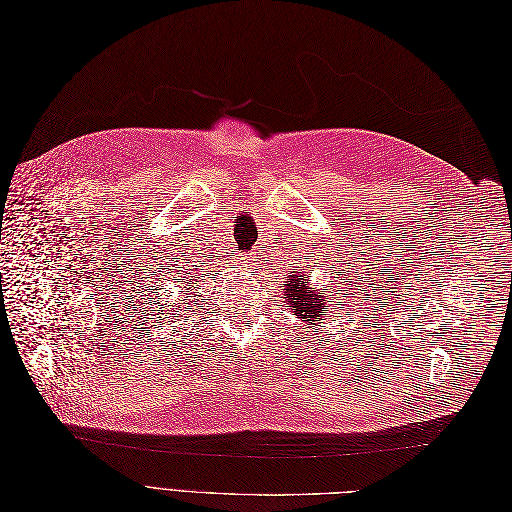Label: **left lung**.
<instances>
[{
    "instance_id": "obj_1",
    "label": "left lung",
    "mask_w": 512,
    "mask_h": 512,
    "mask_svg": "<svg viewBox=\"0 0 512 512\" xmlns=\"http://www.w3.org/2000/svg\"><path fill=\"white\" fill-rule=\"evenodd\" d=\"M297 273V271H294ZM284 299L288 303V307L294 312V316L303 318V322L307 324H316L327 316L329 312V305L331 301H327V297H324V290H312L309 288V280L305 275H292L290 284H284Z\"/></svg>"
}]
</instances>
